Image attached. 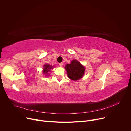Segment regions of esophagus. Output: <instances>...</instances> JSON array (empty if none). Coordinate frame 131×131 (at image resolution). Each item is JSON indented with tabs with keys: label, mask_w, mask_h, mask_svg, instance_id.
Wrapping results in <instances>:
<instances>
[{
	"label": "esophagus",
	"mask_w": 131,
	"mask_h": 131,
	"mask_svg": "<svg viewBox=\"0 0 131 131\" xmlns=\"http://www.w3.org/2000/svg\"><path fill=\"white\" fill-rule=\"evenodd\" d=\"M58 64L60 67H62L63 65V63H58Z\"/></svg>",
	"instance_id": "1"
}]
</instances>
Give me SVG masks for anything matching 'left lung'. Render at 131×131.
<instances>
[{
    "mask_svg": "<svg viewBox=\"0 0 131 131\" xmlns=\"http://www.w3.org/2000/svg\"><path fill=\"white\" fill-rule=\"evenodd\" d=\"M65 69L68 78L74 81L82 78L85 71V67L76 59L72 61L70 64H66Z\"/></svg>",
    "mask_w": 131,
    "mask_h": 131,
    "instance_id": "obj_1",
    "label": "left lung"
}]
</instances>
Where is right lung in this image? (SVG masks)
Instances as JSON below:
<instances>
[{
	"instance_id": "obj_1",
	"label": "right lung",
	"mask_w": 131,
	"mask_h": 131,
	"mask_svg": "<svg viewBox=\"0 0 131 131\" xmlns=\"http://www.w3.org/2000/svg\"><path fill=\"white\" fill-rule=\"evenodd\" d=\"M53 68V66H51L50 64H45L43 66V73L45 75V76H49V72H51V69Z\"/></svg>"
}]
</instances>
